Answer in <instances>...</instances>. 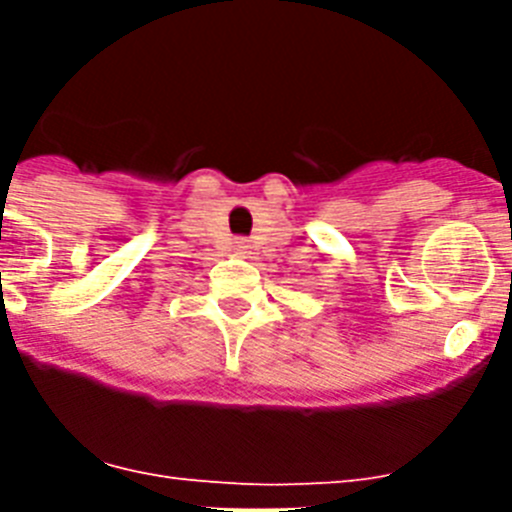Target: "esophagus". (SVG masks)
Instances as JSON below:
<instances>
[{
    "instance_id": "esophagus-1",
    "label": "esophagus",
    "mask_w": 512,
    "mask_h": 512,
    "mask_svg": "<svg viewBox=\"0 0 512 512\" xmlns=\"http://www.w3.org/2000/svg\"><path fill=\"white\" fill-rule=\"evenodd\" d=\"M248 248H251V246H248V241H243V238H235V241H233L235 256H248V253H251Z\"/></svg>"
}]
</instances>
